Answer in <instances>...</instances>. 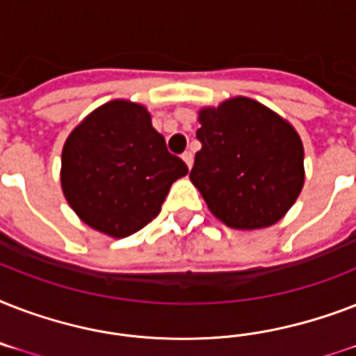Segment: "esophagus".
<instances>
[{
    "label": "esophagus",
    "instance_id": "34e87169",
    "mask_svg": "<svg viewBox=\"0 0 356 356\" xmlns=\"http://www.w3.org/2000/svg\"><path fill=\"white\" fill-rule=\"evenodd\" d=\"M183 161L186 162V166L192 168V162H194V155H192V151H184Z\"/></svg>",
    "mask_w": 356,
    "mask_h": 356
}]
</instances>
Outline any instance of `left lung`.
<instances>
[{"label":"left lung","mask_w":356,"mask_h":356,"mask_svg":"<svg viewBox=\"0 0 356 356\" xmlns=\"http://www.w3.org/2000/svg\"><path fill=\"white\" fill-rule=\"evenodd\" d=\"M190 179L216 218L233 229L279 222L303 188V144L296 129L259 102L233 97L203 108Z\"/></svg>","instance_id":"obj_1"}]
</instances>
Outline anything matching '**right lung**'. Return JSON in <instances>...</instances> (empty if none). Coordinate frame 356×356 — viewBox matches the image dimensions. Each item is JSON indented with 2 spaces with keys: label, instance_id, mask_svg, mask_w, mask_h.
I'll return each mask as SVG.
<instances>
[{
  "label": "right lung",
  "instance_id": "obj_1",
  "mask_svg": "<svg viewBox=\"0 0 356 356\" xmlns=\"http://www.w3.org/2000/svg\"><path fill=\"white\" fill-rule=\"evenodd\" d=\"M188 173L142 105L111 102L72 131L60 183L77 216L108 236L136 233L161 212L170 186Z\"/></svg>",
  "mask_w": 356,
  "mask_h": 356
}]
</instances>
